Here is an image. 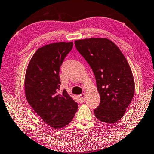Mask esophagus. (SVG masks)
Segmentation results:
<instances>
[{
  "label": "esophagus",
  "instance_id": "1",
  "mask_svg": "<svg viewBox=\"0 0 154 154\" xmlns=\"http://www.w3.org/2000/svg\"><path fill=\"white\" fill-rule=\"evenodd\" d=\"M85 94H82L81 95H79V101L81 102H83L85 101Z\"/></svg>",
  "mask_w": 154,
  "mask_h": 154
}]
</instances>
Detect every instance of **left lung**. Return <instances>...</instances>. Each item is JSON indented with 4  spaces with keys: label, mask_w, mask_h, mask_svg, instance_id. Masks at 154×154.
<instances>
[{
    "label": "left lung",
    "mask_w": 154,
    "mask_h": 154,
    "mask_svg": "<svg viewBox=\"0 0 154 154\" xmlns=\"http://www.w3.org/2000/svg\"><path fill=\"white\" fill-rule=\"evenodd\" d=\"M75 44L96 77L100 104L94 110L95 116L106 123H115L124 116L135 93L133 75L127 59L107 38L77 40Z\"/></svg>",
    "instance_id": "left-lung-1"
}]
</instances>
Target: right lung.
Listing matches in <instances>:
<instances>
[{"label":"right lung","mask_w":154,"mask_h":154,"mask_svg":"<svg viewBox=\"0 0 154 154\" xmlns=\"http://www.w3.org/2000/svg\"><path fill=\"white\" fill-rule=\"evenodd\" d=\"M72 46V42H57L38 48L26 72L27 101L47 125L56 129L70 123L78 108L66 89L59 93L60 67Z\"/></svg>","instance_id":"1"}]
</instances>
